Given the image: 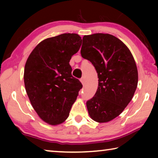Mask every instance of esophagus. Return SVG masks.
Instances as JSON below:
<instances>
[{"mask_svg":"<svg viewBox=\"0 0 158 158\" xmlns=\"http://www.w3.org/2000/svg\"><path fill=\"white\" fill-rule=\"evenodd\" d=\"M80 81L81 82L82 84H84V83H85V77H82L80 79Z\"/></svg>","mask_w":158,"mask_h":158,"instance_id":"obj_1","label":"esophagus"}]
</instances>
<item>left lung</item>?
Returning a JSON list of instances; mask_svg holds the SVG:
<instances>
[{"mask_svg":"<svg viewBox=\"0 0 158 158\" xmlns=\"http://www.w3.org/2000/svg\"><path fill=\"white\" fill-rule=\"evenodd\" d=\"M81 56L92 63L97 71L98 88L88 100L90 117L96 122L107 123L118 116L135 94L138 71L130 49L110 34L84 35Z\"/></svg>","mask_w":158,"mask_h":158,"instance_id":"obj_1","label":"left lung"}]
</instances>
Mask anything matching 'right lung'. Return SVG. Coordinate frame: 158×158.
<instances>
[{
	"instance_id": "add662e5",
	"label": "right lung",
	"mask_w": 158,
	"mask_h": 158,
	"mask_svg": "<svg viewBox=\"0 0 158 158\" xmlns=\"http://www.w3.org/2000/svg\"><path fill=\"white\" fill-rule=\"evenodd\" d=\"M82 40L78 34L64 33L37 45L26 60L23 80L29 100L39 117L52 125L61 124L82 88L72 75L69 60Z\"/></svg>"
}]
</instances>
